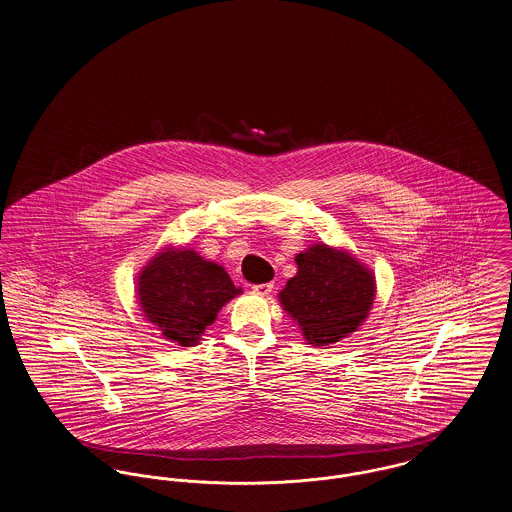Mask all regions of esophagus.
<instances>
[{
    "label": "esophagus",
    "instance_id": "obj_1",
    "mask_svg": "<svg viewBox=\"0 0 512 512\" xmlns=\"http://www.w3.org/2000/svg\"><path fill=\"white\" fill-rule=\"evenodd\" d=\"M252 289H254V293H258V295H264V297H266V295H270V293H272L273 283H262V285H254Z\"/></svg>",
    "mask_w": 512,
    "mask_h": 512
}]
</instances>
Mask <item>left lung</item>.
<instances>
[{
	"label": "left lung",
	"mask_w": 512,
	"mask_h": 512,
	"mask_svg": "<svg viewBox=\"0 0 512 512\" xmlns=\"http://www.w3.org/2000/svg\"><path fill=\"white\" fill-rule=\"evenodd\" d=\"M297 275L279 293L281 307L314 347L355 332L375 303L373 272L349 252L312 244L295 256Z\"/></svg>",
	"instance_id": "1"
}]
</instances>
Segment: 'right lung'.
<instances>
[{"mask_svg": "<svg viewBox=\"0 0 512 512\" xmlns=\"http://www.w3.org/2000/svg\"><path fill=\"white\" fill-rule=\"evenodd\" d=\"M239 293L223 266L192 248H163L137 275L143 316L182 347L198 345L217 312Z\"/></svg>", "mask_w": 512, "mask_h": 512, "instance_id": "right-lung-1", "label": "right lung"}]
</instances>
